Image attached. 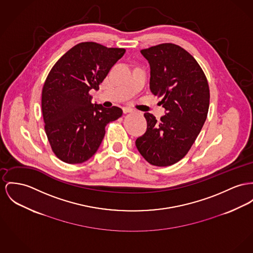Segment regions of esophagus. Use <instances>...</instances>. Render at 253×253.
<instances>
[{
    "mask_svg": "<svg viewBox=\"0 0 253 253\" xmlns=\"http://www.w3.org/2000/svg\"><path fill=\"white\" fill-rule=\"evenodd\" d=\"M123 111H124V113H125V114H126V113H130V112H132V111H133V109H132V108H130V107H124V108H123Z\"/></svg>",
    "mask_w": 253,
    "mask_h": 253,
    "instance_id": "34e87169",
    "label": "esophagus"
}]
</instances>
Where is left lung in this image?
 <instances>
[{
	"label": "left lung",
	"mask_w": 253,
	"mask_h": 253,
	"mask_svg": "<svg viewBox=\"0 0 253 253\" xmlns=\"http://www.w3.org/2000/svg\"><path fill=\"white\" fill-rule=\"evenodd\" d=\"M141 53L151 65V91L162 97L166 115L157 121L145 113L147 131L135 144L150 164L167 167L181 160L200 134L209 108V85L197 60L178 45L159 44Z\"/></svg>",
	"instance_id": "left-lung-1"
}]
</instances>
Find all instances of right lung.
I'll return each mask as SVG.
<instances>
[{
  "label": "right lung",
  "instance_id": "add662e5",
  "mask_svg": "<svg viewBox=\"0 0 253 253\" xmlns=\"http://www.w3.org/2000/svg\"><path fill=\"white\" fill-rule=\"evenodd\" d=\"M123 48L82 42L52 66L42 89V114L51 151L61 161L80 164L98 151L108 123L123 110L91 102L109 70L124 55Z\"/></svg>",
  "mask_w": 253,
  "mask_h": 253
}]
</instances>
